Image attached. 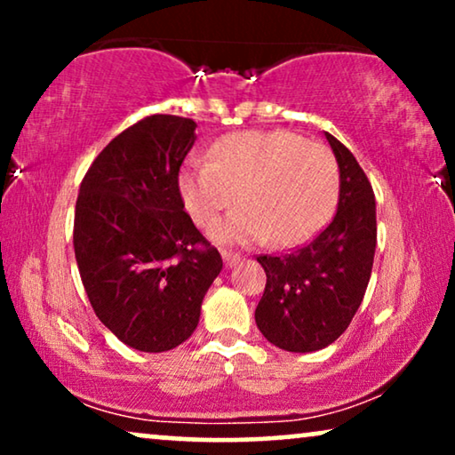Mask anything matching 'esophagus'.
Instances as JSON below:
<instances>
[{"label":"esophagus","mask_w":455,"mask_h":455,"mask_svg":"<svg viewBox=\"0 0 455 455\" xmlns=\"http://www.w3.org/2000/svg\"><path fill=\"white\" fill-rule=\"evenodd\" d=\"M221 257H223V263H226L228 269H229V267H234L235 263H240V254H234V252L223 251Z\"/></svg>","instance_id":"esophagus-1"}]
</instances>
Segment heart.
Returning <instances> with one entry per match:
<instances>
[{
    "instance_id": "heart-1",
    "label": "heart",
    "mask_w": 455,
    "mask_h": 455,
    "mask_svg": "<svg viewBox=\"0 0 455 455\" xmlns=\"http://www.w3.org/2000/svg\"><path fill=\"white\" fill-rule=\"evenodd\" d=\"M182 201L207 228L235 203L240 209L215 223L220 244L290 246L313 235L338 198V167L325 147L288 130H248L221 139L211 161L192 159L178 176Z\"/></svg>"
}]
</instances>
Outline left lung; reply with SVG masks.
<instances>
[{
    "label": "left lung",
    "mask_w": 455,
    "mask_h": 455,
    "mask_svg": "<svg viewBox=\"0 0 455 455\" xmlns=\"http://www.w3.org/2000/svg\"><path fill=\"white\" fill-rule=\"evenodd\" d=\"M339 170L338 211L307 246L259 257L267 273L254 321L273 346L316 352L346 331L363 302L377 248V204L363 167L325 132Z\"/></svg>",
    "instance_id": "8db88e82"
}]
</instances>
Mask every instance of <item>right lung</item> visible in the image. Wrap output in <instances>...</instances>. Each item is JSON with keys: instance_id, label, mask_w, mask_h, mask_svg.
<instances>
[{"instance_id": "1", "label": "right lung", "mask_w": 455, "mask_h": 455, "mask_svg": "<svg viewBox=\"0 0 455 455\" xmlns=\"http://www.w3.org/2000/svg\"><path fill=\"white\" fill-rule=\"evenodd\" d=\"M196 122L148 116L99 153L80 184L74 254L99 321L140 352H167L195 333L221 273L178 188Z\"/></svg>"}]
</instances>
